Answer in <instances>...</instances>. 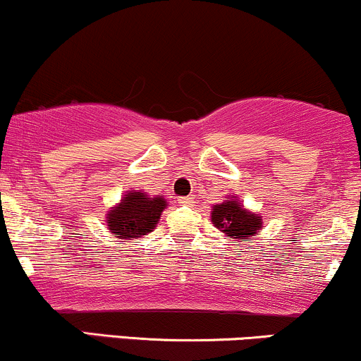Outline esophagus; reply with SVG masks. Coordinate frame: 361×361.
I'll list each match as a JSON object with an SVG mask.
<instances>
[{
    "mask_svg": "<svg viewBox=\"0 0 361 361\" xmlns=\"http://www.w3.org/2000/svg\"><path fill=\"white\" fill-rule=\"evenodd\" d=\"M178 202H180L181 205H188V207H190V205H193V197H181V199Z\"/></svg>",
    "mask_w": 361,
    "mask_h": 361,
    "instance_id": "esophagus-1",
    "label": "esophagus"
}]
</instances>
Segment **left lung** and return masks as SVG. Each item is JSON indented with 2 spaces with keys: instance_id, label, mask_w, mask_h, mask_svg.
<instances>
[{
  "instance_id": "left-lung-1",
  "label": "left lung",
  "mask_w": 361,
  "mask_h": 361,
  "mask_svg": "<svg viewBox=\"0 0 361 361\" xmlns=\"http://www.w3.org/2000/svg\"><path fill=\"white\" fill-rule=\"evenodd\" d=\"M212 224L224 233L226 236L233 238V243L250 240L262 229V217L253 214L243 207V204L233 197L224 200L223 204H216L211 212Z\"/></svg>"
}]
</instances>
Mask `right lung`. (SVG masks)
Returning <instances> with one entry per match:
<instances>
[{"instance_id": "obj_1", "label": "right lung", "mask_w": 361, "mask_h": 361, "mask_svg": "<svg viewBox=\"0 0 361 361\" xmlns=\"http://www.w3.org/2000/svg\"><path fill=\"white\" fill-rule=\"evenodd\" d=\"M162 195L150 197L145 192H126L121 202L106 214L108 229L116 238L137 240L156 229L166 209Z\"/></svg>"}]
</instances>
